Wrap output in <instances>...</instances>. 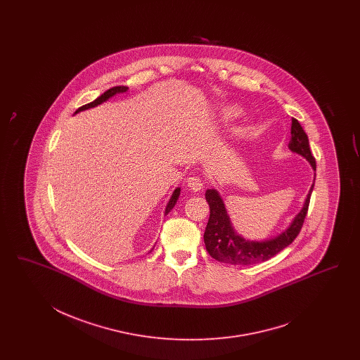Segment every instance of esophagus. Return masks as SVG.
I'll return each instance as SVG.
<instances>
[{"label":"esophagus","mask_w":360,"mask_h":360,"mask_svg":"<svg viewBox=\"0 0 360 360\" xmlns=\"http://www.w3.org/2000/svg\"><path fill=\"white\" fill-rule=\"evenodd\" d=\"M186 184H187V187L191 191H200L203 188V185H205L203 181L199 176H190V178H187Z\"/></svg>","instance_id":"obj_1"}]
</instances>
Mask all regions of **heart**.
<instances>
[{
  "label": "heart",
  "mask_w": 360,
  "mask_h": 360,
  "mask_svg": "<svg viewBox=\"0 0 360 360\" xmlns=\"http://www.w3.org/2000/svg\"><path fill=\"white\" fill-rule=\"evenodd\" d=\"M238 115H239V109L233 108V107H229V108H226L223 110V116H224L226 119L235 117V116H238Z\"/></svg>",
  "instance_id": "b5f03b06"
}]
</instances>
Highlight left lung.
<instances>
[{"label":"left lung","instance_id":"8db88e82","mask_svg":"<svg viewBox=\"0 0 360 360\" xmlns=\"http://www.w3.org/2000/svg\"><path fill=\"white\" fill-rule=\"evenodd\" d=\"M290 134L292 139L289 141V149L305 157L309 164L316 170V158L313 157L310 150L307 134L301 127V124L295 119H292ZM313 188L314 184L311 185L310 191L306 196L304 207L298 212L292 224L274 239L264 241H250L238 235L231 224L221 196L219 195L218 191L214 188L207 190L206 200L210 205V218L203 238L210 256L218 262H229L233 265H251L269 260L278 252L283 251V248H286L289 244H292L293 240L298 236L305 221Z\"/></svg>","mask_w":360,"mask_h":360}]
</instances>
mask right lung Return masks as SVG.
I'll list each match as a JSON object with an SVG mask.
<instances>
[{
	"label": "right lung",
	"instance_id": "right-lung-1",
	"mask_svg": "<svg viewBox=\"0 0 360 360\" xmlns=\"http://www.w3.org/2000/svg\"><path fill=\"white\" fill-rule=\"evenodd\" d=\"M128 89V87H125V86H117V87H112L109 88L108 91H105L101 96H98V98H95L92 103H88L86 105H83V107H80V108L77 109L75 113L77 112H82V110H86V109L94 108V107H96L98 104H101V103H104V101H107L109 98H112V96H115L116 94H121V92H125ZM181 194V188L178 187V188H175L174 193H173V195L170 198V200H169V203H167V206H166V210H165V215H167L173 207L175 206V203H176V200H178V196Z\"/></svg>",
	"mask_w": 360,
	"mask_h": 360
}]
</instances>
